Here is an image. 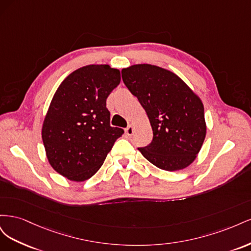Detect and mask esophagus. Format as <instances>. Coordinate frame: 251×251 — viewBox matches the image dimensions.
I'll return each instance as SVG.
<instances>
[{
	"mask_svg": "<svg viewBox=\"0 0 251 251\" xmlns=\"http://www.w3.org/2000/svg\"><path fill=\"white\" fill-rule=\"evenodd\" d=\"M125 131H126V134L127 136H131V135L133 134V132H134V131H133V126H126Z\"/></svg>",
	"mask_w": 251,
	"mask_h": 251,
	"instance_id": "34e87169",
	"label": "esophagus"
}]
</instances>
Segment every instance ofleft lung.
I'll use <instances>...</instances> for the list:
<instances>
[{
  "mask_svg": "<svg viewBox=\"0 0 251 251\" xmlns=\"http://www.w3.org/2000/svg\"><path fill=\"white\" fill-rule=\"evenodd\" d=\"M121 76L147 112L153 130L151 142L138 148L143 157L164 171L185 169L206 135L200 98L176 74L157 66L134 65L123 69Z\"/></svg>",
  "mask_w": 251,
  "mask_h": 251,
  "instance_id": "1",
  "label": "left lung"
}]
</instances>
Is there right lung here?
Masks as SVG:
<instances>
[{
	"mask_svg": "<svg viewBox=\"0 0 251 251\" xmlns=\"http://www.w3.org/2000/svg\"><path fill=\"white\" fill-rule=\"evenodd\" d=\"M120 82L109 65H89L63 80L45 117L42 138L48 161L62 176L85 181L100 169L124 134L110 125L107 98Z\"/></svg>",
	"mask_w": 251,
	"mask_h": 251,
	"instance_id": "obj_1",
	"label": "right lung"
}]
</instances>
